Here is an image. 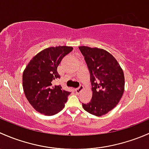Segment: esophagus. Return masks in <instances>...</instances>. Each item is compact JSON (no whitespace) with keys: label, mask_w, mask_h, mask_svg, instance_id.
Returning <instances> with one entry per match:
<instances>
[{"label":"esophagus","mask_w":149,"mask_h":149,"mask_svg":"<svg viewBox=\"0 0 149 149\" xmlns=\"http://www.w3.org/2000/svg\"><path fill=\"white\" fill-rule=\"evenodd\" d=\"M83 88H84L83 85H80L79 87H77V88L76 90H76V93H81V92L82 91V90H83Z\"/></svg>","instance_id":"esophagus-1"}]
</instances>
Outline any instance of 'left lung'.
I'll use <instances>...</instances> for the list:
<instances>
[{"label":"left lung","mask_w":149,"mask_h":149,"mask_svg":"<svg viewBox=\"0 0 149 149\" xmlns=\"http://www.w3.org/2000/svg\"><path fill=\"white\" fill-rule=\"evenodd\" d=\"M90 73L93 97L82 103L84 110L96 116L105 115L116 106L125 87L123 71L114 56L98 48L79 47Z\"/></svg>","instance_id":"left-lung-1"}]
</instances>
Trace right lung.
I'll use <instances>...</instances> for the list:
<instances>
[{
    "label": "right lung",
    "instance_id": "1",
    "mask_svg": "<svg viewBox=\"0 0 149 149\" xmlns=\"http://www.w3.org/2000/svg\"><path fill=\"white\" fill-rule=\"evenodd\" d=\"M72 47H49L30 61L23 73V88L29 103L39 113L53 116L65 106L70 92L61 85H53L60 78L57 67L64 56L72 51Z\"/></svg>",
    "mask_w": 149,
    "mask_h": 149
}]
</instances>
